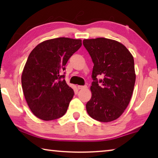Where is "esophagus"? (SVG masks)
Segmentation results:
<instances>
[{
    "label": "esophagus",
    "instance_id": "1",
    "mask_svg": "<svg viewBox=\"0 0 158 158\" xmlns=\"http://www.w3.org/2000/svg\"><path fill=\"white\" fill-rule=\"evenodd\" d=\"M77 88H78V89H86L87 88V85H78L77 86Z\"/></svg>",
    "mask_w": 158,
    "mask_h": 158
}]
</instances>
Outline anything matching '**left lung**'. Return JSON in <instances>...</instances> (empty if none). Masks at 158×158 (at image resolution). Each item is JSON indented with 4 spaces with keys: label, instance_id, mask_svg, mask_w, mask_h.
Listing matches in <instances>:
<instances>
[{
    "label": "left lung",
    "instance_id": "8db88e82",
    "mask_svg": "<svg viewBox=\"0 0 158 158\" xmlns=\"http://www.w3.org/2000/svg\"><path fill=\"white\" fill-rule=\"evenodd\" d=\"M92 58V96L85 107L96 121L107 123L121 116L129 105L135 84L132 55L123 44L104 37L84 40ZM97 76H102L98 80Z\"/></svg>",
    "mask_w": 158,
    "mask_h": 158
}]
</instances>
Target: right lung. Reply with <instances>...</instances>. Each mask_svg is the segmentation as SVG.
<instances>
[{"label":"right lung","mask_w":158,"mask_h":158,"mask_svg":"<svg viewBox=\"0 0 158 158\" xmlns=\"http://www.w3.org/2000/svg\"><path fill=\"white\" fill-rule=\"evenodd\" d=\"M81 44V40L58 37L41 42L29 54L21 84L29 108L39 118L52 121L66 113L74 93L61 73Z\"/></svg>","instance_id":"1"}]
</instances>
